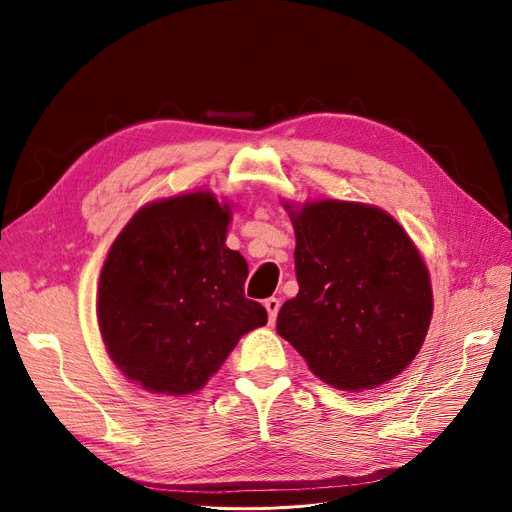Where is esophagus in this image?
<instances>
[{"label": "esophagus", "mask_w": 512, "mask_h": 512, "mask_svg": "<svg viewBox=\"0 0 512 512\" xmlns=\"http://www.w3.org/2000/svg\"><path fill=\"white\" fill-rule=\"evenodd\" d=\"M265 311H268V320H270V324H274L276 322V316H278V309H280V299H276V297H270V299H265Z\"/></svg>", "instance_id": "34e87169"}]
</instances>
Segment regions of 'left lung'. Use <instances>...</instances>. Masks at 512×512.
Instances as JSON below:
<instances>
[{
	"instance_id": "1",
	"label": "left lung",
	"mask_w": 512,
	"mask_h": 512,
	"mask_svg": "<svg viewBox=\"0 0 512 512\" xmlns=\"http://www.w3.org/2000/svg\"><path fill=\"white\" fill-rule=\"evenodd\" d=\"M282 205L297 238L299 293L280 307L278 335L326 385L389 383L416 358L433 318L431 276L416 244L374 205Z\"/></svg>"
}]
</instances>
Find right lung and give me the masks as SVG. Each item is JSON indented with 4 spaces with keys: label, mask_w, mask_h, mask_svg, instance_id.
<instances>
[{
    "label": "right lung",
    "mask_w": 512,
    "mask_h": 512,
    "mask_svg": "<svg viewBox=\"0 0 512 512\" xmlns=\"http://www.w3.org/2000/svg\"><path fill=\"white\" fill-rule=\"evenodd\" d=\"M232 205L211 190L159 198L110 244L98 284L108 358L150 393L207 385L242 335L268 322L244 297L249 265L226 247Z\"/></svg>",
    "instance_id": "obj_1"
}]
</instances>
